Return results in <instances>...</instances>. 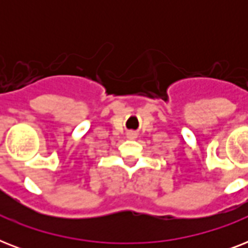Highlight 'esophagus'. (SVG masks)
<instances>
[{"label":"esophagus","instance_id":"obj_1","mask_svg":"<svg viewBox=\"0 0 248 248\" xmlns=\"http://www.w3.org/2000/svg\"><path fill=\"white\" fill-rule=\"evenodd\" d=\"M127 136H128V138H130V139H135L136 134H134V132H128Z\"/></svg>","mask_w":248,"mask_h":248}]
</instances>
